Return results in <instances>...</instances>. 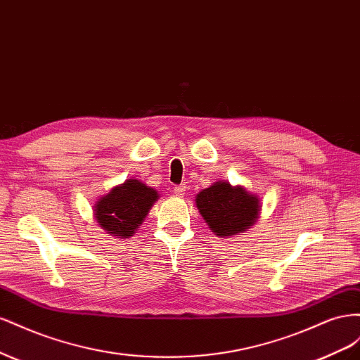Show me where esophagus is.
Returning a JSON list of instances; mask_svg holds the SVG:
<instances>
[{
  "mask_svg": "<svg viewBox=\"0 0 360 360\" xmlns=\"http://www.w3.org/2000/svg\"><path fill=\"white\" fill-rule=\"evenodd\" d=\"M184 191H186V186H184V184H180V186L172 188V192L176 193V195H179V197H181V195H184Z\"/></svg>",
  "mask_w": 360,
  "mask_h": 360,
  "instance_id": "esophagus-1",
  "label": "esophagus"
}]
</instances>
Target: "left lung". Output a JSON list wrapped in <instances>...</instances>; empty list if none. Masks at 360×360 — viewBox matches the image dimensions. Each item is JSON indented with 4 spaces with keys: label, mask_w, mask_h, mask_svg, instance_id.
Wrapping results in <instances>:
<instances>
[{
    "label": "left lung",
    "mask_w": 360,
    "mask_h": 360,
    "mask_svg": "<svg viewBox=\"0 0 360 360\" xmlns=\"http://www.w3.org/2000/svg\"><path fill=\"white\" fill-rule=\"evenodd\" d=\"M198 210L210 230L219 237H231L249 230L259 214V198L243 186L216 181L201 191L197 198Z\"/></svg>",
    "instance_id": "1"
}]
</instances>
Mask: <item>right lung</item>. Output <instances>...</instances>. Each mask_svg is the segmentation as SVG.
Returning <instances> with one entry per match:
<instances>
[{"label":"right lung","mask_w":360,"mask_h":360,"mask_svg":"<svg viewBox=\"0 0 360 360\" xmlns=\"http://www.w3.org/2000/svg\"><path fill=\"white\" fill-rule=\"evenodd\" d=\"M158 198L156 189L136 179H129L96 202L94 219L108 234L129 238L143 224Z\"/></svg>","instance_id":"right-lung-1"}]
</instances>
